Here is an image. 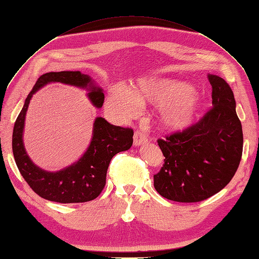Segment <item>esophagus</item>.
<instances>
[{
    "instance_id": "esophagus-1",
    "label": "esophagus",
    "mask_w": 259,
    "mask_h": 259,
    "mask_svg": "<svg viewBox=\"0 0 259 259\" xmlns=\"http://www.w3.org/2000/svg\"><path fill=\"white\" fill-rule=\"evenodd\" d=\"M147 141H148V137H147V135L144 134L143 131L138 130V131L135 132L134 144L136 145V147H139V145H142V144H144Z\"/></svg>"
}]
</instances>
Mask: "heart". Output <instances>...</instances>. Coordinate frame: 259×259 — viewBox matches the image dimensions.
<instances>
[{
  "mask_svg": "<svg viewBox=\"0 0 259 259\" xmlns=\"http://www.w3.org/2000/svg\"><path fill=\"white\" fill-rule=\"evenodd\" d=\"M186 83L168 78H144L130 90L122 84L112 86L108 108L118 117L129 119L140 111L141 106L160 108V123L168 131L186 129L200 107V99L191 93Z\"/></svg>",
  "mask_w": 259,
  "mask_h": 259,
  "instance_id": "b5f03b06",
  "label": "heart"
}]
</instances>
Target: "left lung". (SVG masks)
Here are the masks:
<instances>
[{
    "mask_svg": "<svg viewBox=\"0 0 259 259\" xmlns=\"http://www.w3.org/2000/svg\"><path fill=\"white\" fill-rule=\"evenodd\" d=\"M212 107L182 132L158 139L165 156L154 175V188L177 202H198L222 190L233 178L243 152V131L230 85L208 74Z\"/></svg>",
    "mask_w": 259,
    "mask_h": 259,
    "instance_id": "8db88e82",
    "label": "left lung"
}]
</instances>
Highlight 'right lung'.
<instances>
[{
  "instance_id": "add662e5",
  "label": "right lung",
  "mask_w": 259,
  "mask_h": 259,
  "mask_svg": "<svg viewBox=\"0 0 259 259\" xmlns=\"http://www.w3.org/2000/svg\"><path fill=\"white\" fill-rule=\"evenodd\" d=\"M63 83L88 90L92 104L101 108L104 93L88 74L79 71L45 73L26 98L23 109L13 129L12 148L19 173L35 193L44 199L60 203H78L94 200L106 185V174L111 158L119 152L127 151L134 142V130L109 123L97 117L90 147L83 156L70 166L58 171H47L31 162L23 142L26 112L35 93L49 83Z\"/></svg>"
}]
</instances>
